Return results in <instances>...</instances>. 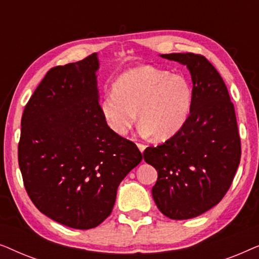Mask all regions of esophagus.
<instances>
[{"label":"esophagus","instance_id":"esophagus-1","mask_svg":"<svg viewBox=\"0 0 259 259\" xmlns=\"http://www.w3.org/2000/svg\"><path fill=\"white\" fill-rule=\"evenodd\" d=\"M138 148H139L141 153H143V152L145 151V148H146V146H145V145H143V144H138Z\"/></svg>","mask_w":259,"mask_h":259}]
</instances>
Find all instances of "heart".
<instances>
[{
	"label": "heart",
	"instance_id": "heart-1",
	"mask_svg": "<svg viewBox=\"0 0 259 259\" xmlns=\"http://www.w3.org/2000/svg\"><path fill=\"white\" fill-rule=\"evenodd\" d=\"M192 100V87L185 76L144 66L118 77L114 90L102 101L101 111L119 136H126L136 125L139 111L140 133L167 139L184 126Z\"/></svg>",
	"mask_w": 259,
	"mask_h": 259
}]
</instances>
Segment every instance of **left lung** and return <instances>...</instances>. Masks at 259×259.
I'll return each mask as SVG.
<instances>
[{
  "label": "left lung",
  "mask_w": 259,
  "mask_h": 259,
  "mask_svg": "<svg viewBox=\"0 0 259 259\" xmlns=\"http://www.w3.org/2000/svg\"><path fill=\"white\" fill-rule=\"evenodd\" d=\"M186 66L193 100L184 126L165 144L147 147L144 159L158 172L152 196L166 217L183 221L203 214L223 199L240 161L235 107L221 74L193 53L161 54Z\"/></svg>",
  "instance_id": "1"
}]
</instances>
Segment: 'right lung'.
Returning <instances> with one entry per match:
<instances>
[{"instance_id":"add662e5","label":"right lung","mask_w":259,"mask_h":259,"mask_svg":"<svg viewBox=\"0 0 259 259\" xmlns=\"http://www.w3.org/2000/svg\"><path fill=\"white\" fill-rule=\"evenodd\" d=\"M94 53L46 74L21 120L19 165L38 211L68 228H97L143 155L111 130L99 104Z\"/></svg>"}]
</instances>
